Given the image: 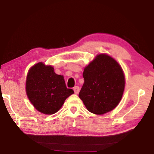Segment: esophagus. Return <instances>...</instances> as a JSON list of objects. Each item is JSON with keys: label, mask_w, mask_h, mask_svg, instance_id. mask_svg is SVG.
Wrapping results in <instances>:
<instances>
[{"label": "esophagus", "mask_w": 154, "mask_h": 154, "mask_svg": "<svg viewBox=\"0 0 154 154\" xmlns=\"http://www.w3.org/2000/svg\"><path fill=\"white\" fill-rule=\"evenodd\" d=\"M73 90H74V92H75V93L76 94H77L79 92V90H80L79 86H75V87H74Z\"/></svg>", "instance_id": "obj_1"}]
</instances>
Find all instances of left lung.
I'll list each match as a JSON object with an SVG mask.
<instances>
[{"mask_svg": "<svg viewBox=\"0 0 154 154\" xmlns=\"http://www.w3.org/2000/svg\"><path fill=\"white\" fill-rule=\"evenodd\" d=\"M84 78L79 97L88 111L103 115L116 107L125 88L122 66L108 54H98L83 72Z\"/></svg>", "mask_w": 154, "mask_h": 154, "instance_id": "left-lung-1", "label": "left lung"}]
</instances>
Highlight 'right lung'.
Instances as JSON below:
<instances>
[{
  "label": "right lung",
  "instance_id": "add662e5",
  "mask_svg": "<svg viewBox=\"0 0 154 154\" xmlns=\"http://www.w3.org/2000/svg\"><path fill=\"white\" fill-rule=\"evenodd\" d=\"M26 92L34 107L45 115L58 112L65 100L74 93L66 88L63 75H57L53 66L41 62L28 71Z\"/></svg>",
  "mask_w": 154,
  "mask_h": 154
}]
</instances>
